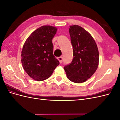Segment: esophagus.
I'll return each mask as SVG.
<instances>
[{
	"label": "esophagus",
	"instance_id": "esophagus-1",
	"mask_svg": "<svg viewBox=\"0 0 120 120\" xmlns=\"http://www.w3.org/2000/svg\"><path fill=\"white\" fill-rule=\"evenodd\" d=\"M57 59H58V60H59L60 63V64L62 63V62H63V56H60V57H59L57 58Z\"/></svg>",
	"mask_w": 120,
	"mask_h": 120
}]
</instances>
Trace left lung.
I'll return each mask as SVG.
<instances>
[{
	"label": "left lung",
	"instance_id": "1",
	"mask_svg": "<svg viewBox=\"0 0 120 120\" xmlns=\"http://www.w3.org/2000/svg\"><path fill=\"white\" fill-rule=\"evenodd\" d=\"M69 32L73 49V59L64 69L69 80L82 83L96 71L99 65V50L92 35L81 26L71 25Z\"/></svg>",
	"mask_w": 120,
	"mask_h": 120
}]
</instances>
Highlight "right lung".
I'll list each match as a JSON object with an SVG mask.
<instances>
[{
    "mask_svg": "<svg viewBox=\"0 0 120 120\" xmlns=\"http://www.w3.org/2000/svg\"><path fill=\"white\" fill-rule=\"evenodd\" d=\"M57 28L44 25L26 39L21 52V63L25 72L37 81L48 79L60 64L53 56L52 40Z\"/></svg>",
    "mask_w": 120,
    "mask_h": 120,
    "instance_id": "right-lung-1",
    "label": "right lung"
}]
</instances>
